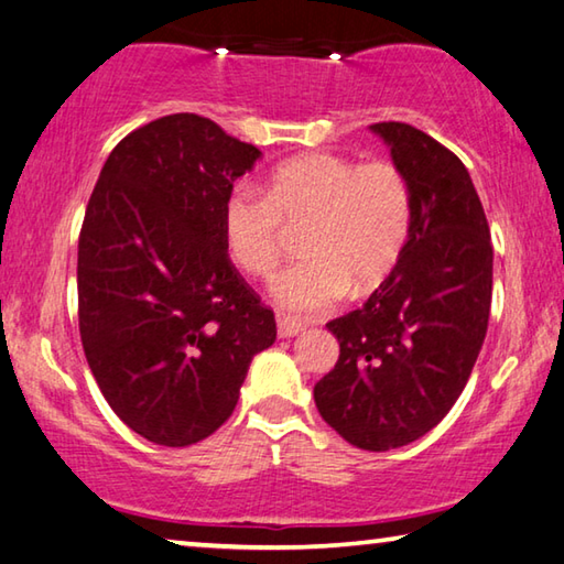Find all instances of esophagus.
Returning <instances> with one entry per match:
<instances>
[{
  "instance_id": "1",
  "label": "esophagus",
  "mask_w": 564,
  "mask_h": 564,
  "mask_svg": "<svg viewBox=\"0 0 564 564\" xmlns=\"http://www.w3.org/2000/svg\"><path fill=\"white\" fill-rule=\"evenodd\" d=\"M275 323H279V336L281 338H293L303 330V323H299L295 318H289V316H279V318H275Z\"/></svg>"
}]
</instances>
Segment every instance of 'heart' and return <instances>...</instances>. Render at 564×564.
Returning <instances> with one entry per match:
<instances>
[{
	"mask_svg": "<svg viewBox=\"0 0 564 564\" xmlns=\"http://www.w3.org/2000/svg\"><path fill=\"white\" fill-rule=\"evenodd\" d=\"M303 226V259L273 281L291 313H321L343 295L378 289L395 269L410 231V188L393 161L356 164L336 154L283 161L263 196L236 186L221 206L224 248L238 269L269 275L281 261V221Z\"/></svg>",
	"mask_w": 564,
	"mask_h": 564,
	"instance_id": "heart-1",
	"label": "heart"
}]
</instances>
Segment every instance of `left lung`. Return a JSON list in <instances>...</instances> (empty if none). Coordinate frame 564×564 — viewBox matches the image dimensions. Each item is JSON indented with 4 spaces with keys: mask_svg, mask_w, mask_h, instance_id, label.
Instances as JSON below:
<instances>
[{
    "mask_svg": "<svg viewBox=\"0 0 564 564\" xmlns=\"http://www.w3.org/2000/svg\"><path fill=\"white\" fill-rule=\"evenodd\" d=\"M410 188V231L388 279L328 323L336 368L313 398L323 420L362 451L423 437L460 398L488 333L492 243L460 159L410 123L370 127Z\"/></svg>",
    "mask_w": 564,
    "mask_h": 564,
    "instance_id": "left-lung-1",
    "label": "left lung"
}]
</instances>
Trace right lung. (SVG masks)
<instances>
[{
	"mask_svg": "<svg viewBox=\"0 0 564 564\" xmlns=\"http://www.w3.org/2000/svg\"><path fill=\"white\" fill-rule=\"evenodd\" d=\"M261 151L198 113L123 137L79 234V333L133 433L186 447L221 427L275 318L228 259L221 206Z\"/></svg>",
	"mask_w": 564,
	"mask_h": 564,
	"instance_id": "add662e5",
	"label": "right lung"
}]
</instances>
